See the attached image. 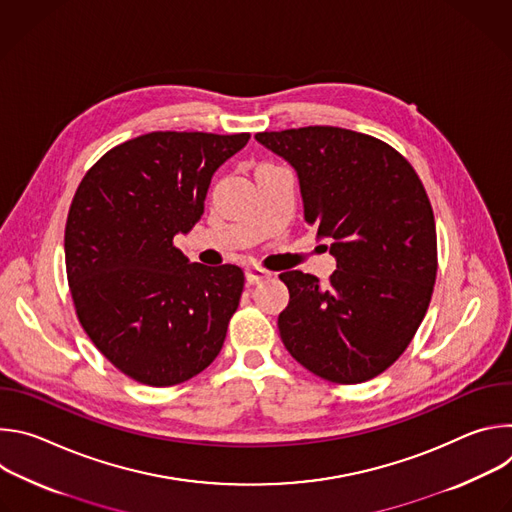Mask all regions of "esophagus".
<instances>
[{
  "instance_id": "1",
  "label": "esophagus",
  "mask_w": 512,
  "mask_h": 512,
  "mask_svg": "<svg viewBox=\"0 0 512 512\" xmlns=\"http://www.w3.org/2000/svg\"><path fill=\"white\" fill-rule=\"evenodd\" d=\"M271 273L267 271V269H263V267H259V265H253V267H247V271H245V277H247V283H251V285H255V283H259V281H263V279H267Z\"/></svg>"
}]
</instances>
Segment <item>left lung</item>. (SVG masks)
Here are the masks:
<instances>
[{
  "label": "left lung",
  "instance_id": "left-lung-1",
  "mask_svg": "<svg viewBox=\"0 0 512 512\" xmlns=\"http://www.w3.org/2000/svg\"><path fill=\"white\" fill-rule=\"evenodd\" d=\"M255 139L296 168L306 221L334 241L326 283L279 275L289 289L277 318L283 346L326 381L375 379L405 352L431 302L437 237L427 192L395 148L367 133L310 125Z\"/></svg>",
  "mask_w": 512,
  "mask_h": 512
}]
</instances>
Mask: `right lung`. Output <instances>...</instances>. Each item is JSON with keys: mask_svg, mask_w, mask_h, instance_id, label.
Segmentation results:
<instances>
[{"mask_svg": "<svg viewBox=\"0 0 512 512\" xmlns=\"http://www.w3.org/2000/svg\"><path fill=\"white\" fill-rule=\"evenodd\" d=\"M249 137L139 135L109 150L72 198L64 261L77 318L113 367L141 385H180L223 348L243 269L188 263L174 237L196 225L212 174Z\"/></svg>", "mask_w": 512, "mask_h": 512, "instance_id": "add662e5", "label": "right lung"}]
</instances>
